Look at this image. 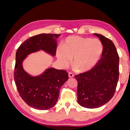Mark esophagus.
<instances>
[{"label":"esophagus","mask_w":130,"mask_h":130,"mask_svg":"<svg viewBox=\"0 0 130 130\" xmlns=\"http://www.w3.org/2000/svg\"><path fill=\"white\" fill-rule=\"evenodd\" d=\"M69 77L71 78V77H74V74L72 73H70L69 72Z\"/></svg>","instance_id":"1"}]
</instances>
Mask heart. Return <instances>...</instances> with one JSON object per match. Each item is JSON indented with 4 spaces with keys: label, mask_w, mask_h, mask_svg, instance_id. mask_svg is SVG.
<instances>
[{
    "label": "heart",
    "mask_w": 130,
    "mask_h": 130,
    "mask_svg": "<svg viewBox=\"0 0 130 130\" xmlns=\"http://www.w3.org/2000/svg\"><path fill=\"white\" fill-rule=\"evenodd\" d=\"M102 51V44L99 39L72 36L66 39L63 47H58L56 56L63 67H66L73 58L74 68L79 72H87L98 63Z\"/></svg>",
    "instance_id": "b5f03b06"
}]
</instances>
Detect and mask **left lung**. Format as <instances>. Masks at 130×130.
<instances>
[{"label":"left lung","mask_w":130,"mask_h":130,"mask_svg":"<svg viewBox=\"0 0 130 130\" xmlns=\"http://www.w3.org/2000/svg\"><path fill=\"white\" fill-rule=\"evenodd\" d=\"M103 45L102 57L88 72L76 75L77 102L86 108H97L109 102L114 95L119 79V56L111 40L93 34Z\"/></svg>","instance_id":"obj_1"}]
</instances>
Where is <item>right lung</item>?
Returning a JSON list of instances; mask_svg holds the SVG:
<instances>
[{
  "label": "right lung",
  "instance_id": "right-lung-1",
  "mask_svg": "<svg viewBox=\"0 0 130 130\" xmlns=\"http://www.w3.org/2000/svg\"><path fill=\"white\" fill-rule=\"evenodd\" d=\"M60 36L41 34L31 37L19 46L16 53L14 80L18 91L26 104L35 109L47 110L56 105L61 87L69 79L68 73L50 67L42 73L32 75L26 72L23 63L28 55L40 51L56 56L57 39Z\"/></svg>",
  "mask_w": 130,
  "mask_h": 130
}]
</instances>
